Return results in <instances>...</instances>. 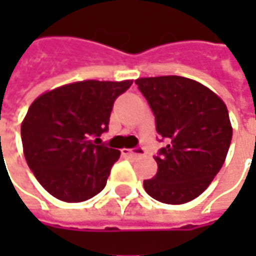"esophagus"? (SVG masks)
<instances>
[{
  "mask_svg": "<svg viewBox=\"0 0 256 256\" xmlns=\"http://www.w3.org/2000/svg\"><path fill=\"white\" fill-rule=\"evenodd\" d=\"M124 155H126V156H135V155H141L142 154V150L141 148H124L122 150Z\"/></svg>",
  "mask_w": 256,
  "mask_h": 256,
  "instance_id": "esophagus-1",
  "label": "esophagus"
}]
</instances>
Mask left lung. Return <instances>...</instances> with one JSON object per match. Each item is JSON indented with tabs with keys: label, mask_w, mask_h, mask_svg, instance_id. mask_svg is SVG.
Instances as JSON below:
<instances>
[{
	"label": "left lung",
	"mask_w": 256,
	"mask_h": 256,
	"mask_svg": "<svg viewBox=\"0 0 256 256\" xmlns=\"http://www.w3.org/2000/svg\"><path fill=\"white\" fill-rule=\"evenodd\" d=\"M146 98L156 132L168 144L144 190L156 201L181 205L200 196L225 162L232 140L226 105L208 86L178 75L135 81Z\"/></svg>",
	"instance_id": "8db88e82"
}]
</instances>
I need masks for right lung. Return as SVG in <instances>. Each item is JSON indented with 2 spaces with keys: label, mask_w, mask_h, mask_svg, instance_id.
I'll use <instances>...</instances> for the list:
<instances>
[{
  "label": "right lung",
  "mask_w": 256,
  "mask_h": 256,
  "mask_svg": "<svg viewBox=\"0 0 256 256\" xmlns=\"http://www.w3.org/2000/svg\"><path fill=\"white\" fill-rule=\"evenodd\" d=\"M132 82H71L41 94L28 108L21 124L25 160L56 200L82 202L105 188L121 152L94 138L108 131L114 101Z\"/></svg>",
  "instance_id": "add662e5"
}]
</instances>
